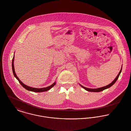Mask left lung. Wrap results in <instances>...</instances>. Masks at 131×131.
I'll list each match as a JSON object with an SVG mask.
<instances>
[{"label":"left lung","instance_id":"obj_1","mask_svg":"<svg viewBox=\"0 0 131 131\" xmlns=\"http://www.w3.org/2000/svg\"><path fill=\"white\" fill-rule=\"evenodd\" d=\"M122 68H123V65H122V68H121V70H120V71H119V73H118V75L116 76V77L115 78V79L110 83V84H108V85H106V86H104V87H100V88H94V89H93V88H87V87H84V86H82V85H81V84H79V85L81 86V87H82V88H83L84 89H85L86 90H87L88 91H90V92H100V91H103V90H105V89H107V88H109V87H111V86H112L115 82H116V81H117V80L118 79V77H119V75H120V74H121V72H122Z\"/></svg>","mask_w":131,"mask_h":131}]
</instances>
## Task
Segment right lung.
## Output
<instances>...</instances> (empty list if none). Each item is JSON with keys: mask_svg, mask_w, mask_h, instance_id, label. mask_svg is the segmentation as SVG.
<instances>
[{"mask_svg": "<svg viewBox=\"0 0 131 131\" xmlns=\"http://www.w3.org/2000/svg\"><path fill=\"white\" fill-rule=\"evenodd\" d=\"M14 55L12 60V70H13V74L14 75V76L15 77V78L18 80V81L19 82V83L21 84V85L24 87V88H25L26 89L29 90V91H33V92H44V91H47L48 90H49V89H50L52 87H53L55 84H56V81L53 83L52 85H51L49 86L48 87H45V88H34V87H30L28 86L25 84H24V83H23L19 79V78L17 77L15 71V68H14Z\"/></svg>", "mask_w": 131, "mask_h": 131, "instance_id": "add662e5", "label": "right lung"}]
</instances>
